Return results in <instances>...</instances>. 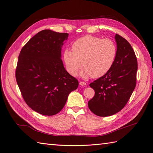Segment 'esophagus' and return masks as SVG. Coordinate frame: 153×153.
Segmentation results:
<instances>
[{"instance_id":"obj_1","label":"esophagus","mask_w":153,"mask_h":153,"mask_svg":"<svg viewBox=\"0 0 153 153\" xmlns=\"http://www.w3.org/2000/svg\"><path fill=\"white\" fill-rule=\"evenodd\" d=\"M79 84L80 85H86V82H83V81H80V83H79Z\"/></svg>"}]
</instances>
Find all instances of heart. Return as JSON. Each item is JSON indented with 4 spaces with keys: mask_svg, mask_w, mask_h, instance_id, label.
<instances>
[{
    "mask_svg": "<svg viewBox=\"0 0 153 153\" xmlns=\"http://www.w3.org/2000/svg\"><path fill=\"white\" fill-rule=\"evenodd\" d=\"M72 48L73 51H64L63 58L67 71L73 76L83 64L82 76H102L112 67L117 55L116 45L112 40L90 35L76 40Z\"/></svg>",
    "mask_w": 153,
    "mask_h": 153,
    "instance_id": "heart-1",
    "label": "heart"
}]
</instances>
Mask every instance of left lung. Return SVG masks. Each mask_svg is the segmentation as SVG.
I'll use <instances>...</instances> for the list:
<instances>
[{
  "instance_id": "1",
  "label": "left lung",
  "mask_w": 153,
  "mask_h": 153,
  "mask_svg": "<svg viewBox=\"0 0 153 153\" xmlns=\"http://www.w3.org/2000/svg\"><path fill=\"white\" fill-rule=\"evenodd\" d=\"M117 55L112 67L105 75L91 83L94 96L88 101L92 113L110 116L121 110L136 86L137 59L128 41L116 34Z\"/></svg>"
}]
</instances>
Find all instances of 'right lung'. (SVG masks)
<instances>
[{
	"label": "right lung",
	"instance_id": "obj_1",
	"mask_svg": "<svg viewBox=\"0 0 153 153\" xmlns=\"http://www.w3.org/2000/svg\"><path fill=\"white\" fill-rule=\"evenodd\" d=\"M68 35L41 30L24 45L18 57V85L27 105L40 114L59 113L69 93L78 88V80L67 72L61 59Z\"/></svg>",
	"mask_w": 153,
	"mask_h": 153
}]
</instances>
